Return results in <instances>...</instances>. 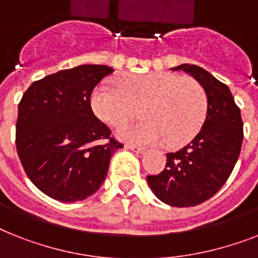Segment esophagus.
<instances>
[{
    "instance_id": "34e87169",
    "label": "esophagus",
    "mask_w": 258,
    "mask_h": 258,
    "mask_svg": "<svg viewBox=\"0 0 258 258\" xmlns=\"http://www.w3.org/2000/svg\"><path fill=\"white\" fill-rule=\"evenodd\" d=\"M125 148H128L131 151H135L138 154H143L146 148L144 147H140V146H134V144H125Z\"/></svg>"
}]
</instances>
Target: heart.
<instances>
[{"mask_svg": "<svg viewBox=\"0 0 258 258\" xmlns=\"http://www.w3.org/2000/svg\"><path fill=\"white\" fill-rule=\"evenodd\" d=\"M207 95L192 78L152 71L125 75L115 83H102L91 94V108L99 120L120 127L138 115L143 122L118 131L123 140L139 144L179 147L194 139L207 116Z\"/></svg>", "mask_w": 258, "mask_h": 258, "instance_id": "b5f03b06", "label": "heart"}]
</instances>
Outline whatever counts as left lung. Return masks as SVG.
<instances>
[{
    "label": "left lung",
    "instance_id": "1",
    "mask_svg": "<svg viewBox=\"0 0 258 258\" xmlns=\"http://www.w3.org/2000/svg\"><path fill=\"white\" fill-rule=\"evenodd\" d=\"M203 86L207 99V118L190 143L167 154L165 168L148 175L147 181L163 203L172 207H195L211 199L223 187L237 162L244 130L240 108L227 85L196 64H180Z\"/></svg>",
    "mask_w": 258,
    "mask_h": 258
}]
</instances>
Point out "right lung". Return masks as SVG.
<instances>
[{
    "label": "right lung",
    "instance_id": "right-lung-1",
    "mask_svg": "<svg viewBox=\"0 0 258 258\" xmlns=\"http://www.w3.org/2000/svg\"><path fill=\"white\" fill-rule=\"evenodd\" d=\"M114 69L81 64L35 81L18 104L16 146L35 187L51 199L85 200L99 189L122 148L91 110L95 86Z\"/></svg>",
    "mask_w": 258,
    "mask_h": 258
}]
</instances>
